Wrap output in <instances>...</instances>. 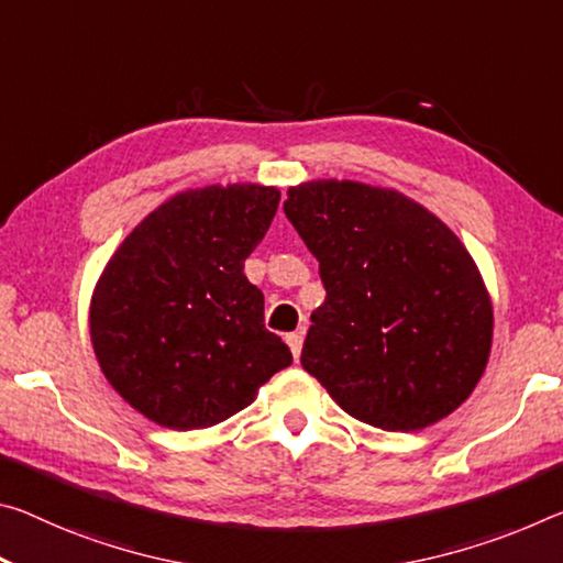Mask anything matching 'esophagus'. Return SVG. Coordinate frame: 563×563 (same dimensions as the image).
Instances as JSON below:
<instances>
[{"instance_id":"esophagus-1","label":"esophagus","mask_w":563,"mask_h":563,"mask_svg":"<svg viewBox=\"0 0 563 563\" xmlns=\"http://www.w3.org/2000/svg\"><path fill=\"white\" fill-rule=\"evenodd\" d=\"M285 341H288L292 355H296V361L300 358V351H302V330H296V333H288L285 335Z\"/></svg>"}]
</instances>
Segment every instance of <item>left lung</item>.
I'll return each instance as SVG.
<instances>
[{"mask_svg": "<svg viewBox=\"0 0 563 563\" xmlns=\"http://www.w3.org/2000/svg\"><path fill=\"white\" fill-rule=\"evenodd\" d=\"M283 210L325 288L302 368L383 431H418L456 410L486 368L494 328L461 240L404 195L351 180L290 187Z\"/></svg>", "mask_w": 563, "mask_h": 563, "instance_id": "obj_1", "label": "left lung"}]
</instances>
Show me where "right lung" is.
Wrapping results in <instances>:
<instances>
[{
  "label": "right lung",
  "instance_id": "add662e5",
  "mask_svg": "<svg viewBox=\"0 0 563 563\" xmlns=\"http://www.w3.org/2000/svg\"><path fill=\"white\" fill-rule=\"evenodd\" d=\"M278 202L280 192L261 185L183 192L107 263L89 333L107 380L150 421L175 431L216 426L292 363L243 273Z\"/></svg>",
  "mask_w": 563,
  "mask_h": 563
}]
</instances>
